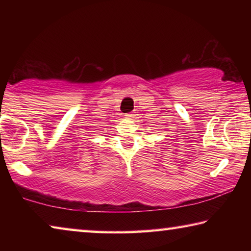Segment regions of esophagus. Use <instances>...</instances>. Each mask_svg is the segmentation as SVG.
I'll return each instance as SVG.
<instances>
[{"mask_svg": "<svg viewBox=\"0 0 251 251\" xmlns=\"http://www.w3.org/2000/svg\"><path fill=\"white\" fill-rule=\"evenodd\" d=\"M136 116V114H135V112H131V113H127L126 114V117H128V118H130V120H133V118Z\"/></svg>", "mask_w": 251, "mask_h": 251, "instance_id": "1", "label": "esophagus"}]
</instances>
